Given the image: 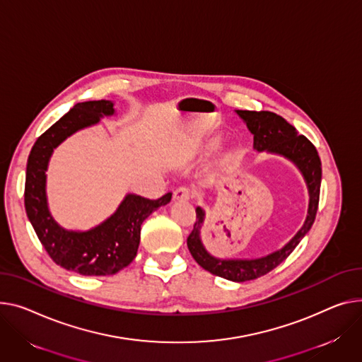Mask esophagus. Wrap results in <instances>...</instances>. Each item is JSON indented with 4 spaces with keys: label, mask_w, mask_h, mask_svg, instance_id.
Segmentation results:
<instances>
[{
    "label": "esophagus",
    "mask_w": 362,
    "mask_h": 362,
    "mask_svg": "<svg viewBox=\"0 0 362 362\" xmlns=\"http://www.w3.org/2000/svg\"><path fill=\"white\" fill-rule=\"evenodd\" d=\"M189 199H190V190L187 187H177L173 192L175 202H182V201H189Z\"/></svg>",
    "instance_id": "esophagus-1"
}]
</instances>
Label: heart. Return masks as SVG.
<instances>
[{
  "label": "heart",
  "mask_w": 362,
  "mask_h": 362,
  "mask_svg": "<svg viewBox=\"0 0 362 362\" xmlns=\"http://www.w3.org/2000/svg\"><path fill=\"white\" fill-rule=\"evenodd\" d=\"M220 142H221V138H220V136H212V138H209V139L205 141V144L202 146V150H204L205 153L214 151V150L218 148Z\"/></svg>",
  "instance_id": "b5f03b06"
}]
</instances>
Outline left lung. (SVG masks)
<instances>
[{
	"mask_svg": "<svg viewBox=\"0 0 362 362\" xmlns=\"http://www.w3.org/2000/svg\"><path fill=\"white\" fill-rule=\"evenodd\" d=\"M243 119L247 129L253 135V148L257 153L267 151L290 160L304 177L308 189V211L303 227L282 249L256 259H220L212 256L204 246L201 228L205 223V211L197 208V223L187 237V249L198 264L212 275L234 282H245L267 275L293 253L301 238L308 233L316 218L320 197L322 163L316 147L304 136L298 135L296 128L272 112L235 110Z\"/></svg>",
	"mask_w": 362,
	"mask_h": 362,
	"instance_id": "left-lung-1",
	"label": "left lung"
}]
</instances>
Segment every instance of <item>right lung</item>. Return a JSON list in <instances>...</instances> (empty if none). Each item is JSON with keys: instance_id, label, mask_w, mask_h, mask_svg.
<instances>
[{"instance_id": "right-lung-1", "label": "right lung", "mask_w": 362, "mask_h": 362, "mask_svg": "<svg viewBox=\"0 0 362 362\" xmlns=\"http://www.w3.org/2000/svg\"><path fill=\"white\" fill-rule=\"evenodd\" d=\"M115 113L110 100L77 103L37 138L28 160L24 186L28 218L52 260L86 276L113 275L128 267L138 252L141 224L172 199V194L154 201L128 194L109 218L87 231L66 230L55 221L46 197V170L54 150L72 134Z\"/></svg>"}]
</instances>
